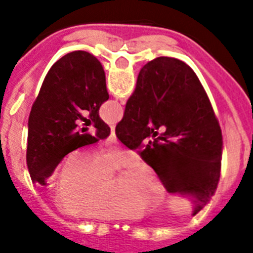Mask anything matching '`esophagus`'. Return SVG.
Wrapping results in <instances>:
<instances>
[{
	"label": "esophagus",
	"instance_id": "1",
	"mask_svg": "<svg viewBox=\"0 0 253 253\" xmlns=\"http://www.w3.org/2000/svg\"><path fill=\"white\" fill-rule=\"evenodd\" d=\"M111 143H118L117 140V135H115V131H114V127H111V134H110V138H109Z\"/></svg>",
	"mask_w": 253,
	"mask_h": 253
}]
</instances>
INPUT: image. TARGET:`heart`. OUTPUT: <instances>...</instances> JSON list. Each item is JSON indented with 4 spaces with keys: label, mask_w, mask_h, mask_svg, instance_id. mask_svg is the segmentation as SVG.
<instances>
[{
    "label": "heart",
    "mask_w": 253,
    "mask_h": 253,
    "mask_svg": "<svg viewBox=\"0 0 253 253\" xmlns=\"http://www.w3.org/2000/svg\"><path fill=\"white\" fill-rule=\"evenodd\" d=\"M134 162L135 155L123 150L103 151L95 158L89 151L72 154L57 177V206L83 218L113 219L136 215L143 208L159 204L162 186L143 163L131 167L113 186L111 174Z\"/></svg>",
    "instance_id": "obj_1"
}]
</instances>
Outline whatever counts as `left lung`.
I'll return each mask as SVG.
<instances>
[{
	"instance_id": "8db88e82",
	"label": "left lung",
	"mask_w": 253,
	"mask_h": 253,
	"mask_svg": "<svg viewBox=\"0 0 253 253\" xmlns=\"http://www.w3.org/2000/svg\"><path fill=\"white\" fill-rule=\"evenodd\" d=\"M107 99L102 65L89 52L73 51L51 67L29 117L26 162L34 184L45 185L64 156L110 135L98 113Z\"/></svg>"
}]
</instances>
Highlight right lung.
<instances>
[{"label": "right lung", "mask_w": 253, "mask_h": 253, "mask_svg": "<svg viewBox=\"0 0 253 253\" xmlns=\"http://www.w3.org/2000/svg\"><path fill=\"white\" fill-rule=\"evenodd\" d=\"M115 134L138 151L167 192L192 197L193 215L210 202L219 182L223 138L204 86L184 61L162 56L140 69Z\"/></svg>", "instance_id": "1"}]
</instances>
